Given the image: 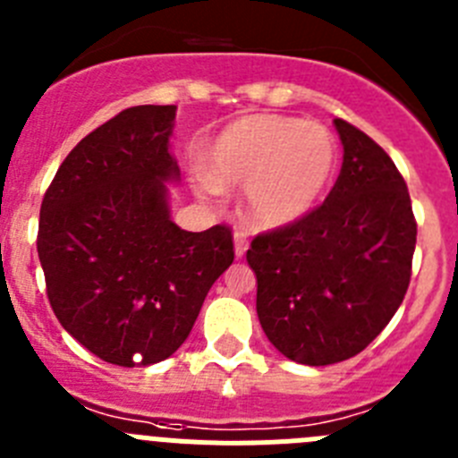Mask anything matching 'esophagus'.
I'll return each instance as SVG.
<instances>
[{
  "instance_id": "1",
  "label": "esophagus",
  "mask_w": 458,
  "mask_h": 458,
  "mask_svg": "<svg viewBox=\"0 0 458 458\" xmlns=\"http://www.w3.org/2000/svg\"><path fill=\"white\" fill-rule=\"evenodd\" d=\"M233 242H234V255H237V258H244L246 250H249V237H246L242 230H237V233L233 234Z\"/></svg>"
}]
</instances>
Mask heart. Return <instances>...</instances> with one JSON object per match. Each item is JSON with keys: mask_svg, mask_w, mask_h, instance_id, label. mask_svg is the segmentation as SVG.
<instances>
[{"mask_svg": "<svg viewBox=\"0 0 458 458\" xmlns=\"http://www.w3.org/2000/svg\"><path fill=\"white\" fill-rule=\"evenodd\" d=\"M337 146L317 123L253 114L230 123L203 155L205 191L244 187L246 219L262 230L296 224L331 184Z\"/></svg>", "mask_w": 458, "mask_h": 458, "instance_id": "heart-1", "label": "heart"}]
</instances>
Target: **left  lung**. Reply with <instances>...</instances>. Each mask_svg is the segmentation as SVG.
I'll return each instance as SVG.
<instances>
[{"mask_svg":"<svg viewBox=\"0 0 458 458\" xmlns=\"http://www.w3.org/2000/svg\"><path fill=\"white\" fill-rule=\"evenodd\" d=\"M333 123L344 157L324 205L258 234L246 253L262 331L283 356L312 368L356 356L393 319L418 234L388 152L347 121Z\"/></svg>","mask_w":458,"mask_h":458,"instance_id":"8db88e82","label":"left lung"}]
</instances>
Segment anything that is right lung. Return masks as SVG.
Wrapping results in <instances>:
<instances>
[{
	"label": "right lung",
	"mask_w": 458,
	"mask_h": 458,
	"mask_svg": "<svg viewBox=\"0 0 458 458\" xmlns=\"http://www.w3.org/2000/svg\"><path fill=\"white\" fill-rule=\"evenodd\" d=\"M173 105H141L81 139L40 205L38 258L49 306L90 353L121 368L180 349L214 280L234 259L233 233L171 221Z\"/></svg>",
	"instance_id": "obj_1"
}]
</instances>
